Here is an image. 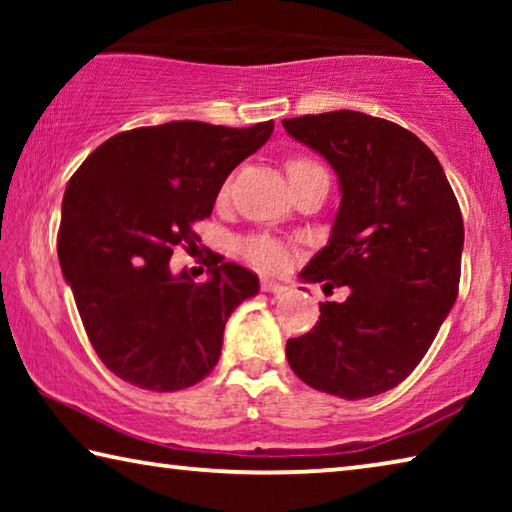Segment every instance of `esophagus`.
<instances>
[{
	"instance_id": "esophagus-1",
	"label": "esophagus",
	"mask_w": 512,
	"mask_h": 512,
	"mask_svg": "<svg viewBox=\"0 0 512 512\" xmlns=\"http://www.w3.org/2000/svg\"><path fill=\"white\" fill-rule=\"evenodd\" d=\"M262 291H266V293H284V291H287V284L271 280V277H262Z\"/></svg>"
}]
</instances>
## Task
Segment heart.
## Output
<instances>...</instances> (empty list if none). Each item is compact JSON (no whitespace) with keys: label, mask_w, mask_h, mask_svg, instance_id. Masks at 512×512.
I'll return each instance as SVG.
<instances>
[{"label":"heart","mask_w":512,"mask_h":512,"mask_svg":"<svg viewBox=\"0 0 512 512\" xmlns=\"http://www.w3.org/2000/svg\"><path fill=\"white\" fill-rule=\"evenodd\" d=\"M287 169H289V176H296V173L320 169V164L311 158H293L289 160ZM225 192H228V183L223 185V194ZM239 250L250 264L262 268V271H282V268L289 264V248L284 246L282 241L266 235L246 237L239 244Z\"/></svg>","instance_id":"obj_1"}]
</instances>
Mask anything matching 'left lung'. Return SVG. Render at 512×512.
Masks as SVG:
<instances>
[{"label":"left lung","mask_w":512,"mask_h":512,"mask_svg":"<svg viewBox=\"0 0 512 512\" xmlns=\"http://www.w3.org/2000/svg\"><path fill=\"white\" fill-rule=\"evenodd\" d=\"M293 140L332 164L341 185L327 246L305 282L350 287L320 305L314 329L287 341L307 386L363 400L411 375L454 307L463 216L436 155L406 128L354 110L282 121Z\"/></svg>","instance_id":"8db88e82"}]
</instances>
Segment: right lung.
<instances>
[{
    "label": "right lung",
    "mask_w": 512,
    "mask_h": 512,
    "mask_svg": "<svg viewBox=\"0 0 512 512\" xmlns=\"http://www.w3.org/2000/svg\"><path fill=\"white\" fill-rule=\"evenodd\" d=\"M273 121L248 128L169 121L117 133L92 151L63 196L58 259L85 332L110 372L155 393L210 375L232 311L259 291L248 268L214 259L207 282L171 273L194 248L230 171L264 146Z\"/></svg>",
    "instance_id": "right-lung-1"
}]
</instances>
